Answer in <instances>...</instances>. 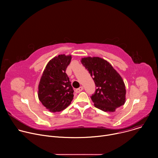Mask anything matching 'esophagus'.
<instances>
[{
	"label": "esophagus",
	"mask_w": 158,
	"mask_h": 158,
	"mask_svg": "<svg viewBox=\"0 0 158 158\" xmlns=\"http://www.w3.org/2000/svg\"><path fill=\"white\" fill-rule=\"evenodd\" d=\"M83 90V87H80L79 88H78V89H76V90H75V92L76 93H79L80 92H81Z\"/></svg>",
	"instance_id": "1"
}]
</instances>
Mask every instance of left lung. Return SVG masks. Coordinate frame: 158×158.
<instances>
[{"label":"left lung","instance_id":"left-lung-1","mask_svg":"<svg viewBox=\"0 0 158 158\" xmlns=\"http://www.w3.org/2000/svg\"><path fill=\"white\" fill-rule=\"evenodd\" d=\"M81 61L98 87L91 96L94 106L105 112H114L124 105L126 94L125 84L112 65L99 57H83Z\"/></svg>","mask_w":158,"mask_h":158}]
</instances>
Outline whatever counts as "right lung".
Wrapping results in <instances>:
<instances>
[{"label":"right lung","mask_w":158,"mask_h":158,"mask_svg":"<svg viewBox=\"0 0 158 158\" xmlns=\"http://www.w3.org/2000/svg\"><path fill=\"white\" fill-rule=\"evenodd\" d=\"M71 55L60 54L54 57L46 66L38 86V98L50 112L63 110L74 98V90L65 73L71 62Z\"/></svg>","instance_id":"1"}]
</instances>
